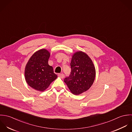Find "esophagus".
I'll list each match as a JSON object with an SVG mask.
<instances>
[{"mask_svg": "<svg viewBox=\"0 0 132 132\" xmlns=\"http://www.w3.org/2000/svg\"><path fill=\"white\" fill-rule=\"evenodd\" d=\"M59 77H60V78L61 79H63L64 77H65V75L63 74V73H60V74H59L58 75Z\"/></svg>", "mask_w": 132, "mask_h": 132, "instance_id": "1", "label": "esophagus"}]
</instances>
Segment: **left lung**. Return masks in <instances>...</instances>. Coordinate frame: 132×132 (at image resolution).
Wrapping results in <instances>:
<instances>
[{
    "label": "left lung",
    "mask_w": 132,
    "mask_h": 132,
    "mask_svg": "<svg viewBox=\"0 0 132 132\" xmlns=\"http://www.w3.org/2000/svg\"><path fill=\"white\" fill-rule=\"evenodd\" d=\"M70 66V75L64 81L72 93L79 95L92 85L96 74L95 67L89 56L81 51L73 54Z\"/></svg>",
    "instance_id": "left-lung-1"
}]
</instances>
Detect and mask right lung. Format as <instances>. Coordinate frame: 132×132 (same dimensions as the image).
I'll return each instance as SVG.
<instances>
[{
    "label": "right lung",
    "instance_id": "obj_1",
    "mask_svg": "<svg viewBox=\"0 0 132 132\" xmlns=\"http://www.w3.org/2000/svg\"><path fill=\"white\" fill-rule=\"evenodd\" d=\"M50 53L42 49L34 53L26 65L24 75L27 84L34 89L44 91L57 78L48 63Z\"/></svg>",
    "mask_w": 132,
    "mask_h": 132
}]
</instances>
